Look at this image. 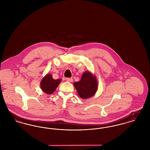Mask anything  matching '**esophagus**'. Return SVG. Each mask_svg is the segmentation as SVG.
I'll return each mask as SVG.
<instances>
[{"label":"esophagus","mask_w":150,"mask_h":150,"mask_svg":"<svg viewBox=\"0 0 150 150\" xmlns=\"http://www.w3.org/2000/svg\"><path fill=\"white\" fill-rule=\"evenodd\" d=\"M65 79H66V81H67L68 82H73V79H71V78H66Z\"/></svg>","instance_id":"esophagus-1"}]
</instances>
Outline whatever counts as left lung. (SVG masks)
I'll list each match as a JSON object with an SVG mask.
<instances>
[{"instance_id": "left-lung-1", "label": "left lung", "mask_w": 150, "mask_h": 150, "mask_svg": "<svg viewBox=\"0 0 150 150\" xmlns=\"http://www.w3.org/2000/svg\"><path fill=\"white\" fill-rule=\"evenodd\" d=\"M79 96L82 99L93 96L98 89V82L96 77L89 71L85 72L81 80L73 83Z\"/></svg>"}]
</instances>
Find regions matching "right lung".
Listing matches in <instances>:
<instances>
[{
    "mask_svg": "<svg viewBox=\"0 0 150 150\" xmlns=\"http://www.w3.org/2000/svg\"><path fill=\"white\" fill-rule=\"evenodd\" d=\"M61 82L60 79H54L51 74H47L40 82V87L43 92L47 94H52Z\"/></svg>",
    "mask_w": 150,
    "mask_h": 150,
    "instance_id": "right-lung-1",
    "label": "right lung"
}]
</instances>
